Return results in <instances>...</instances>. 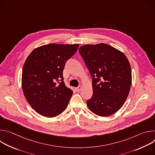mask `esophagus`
I'll list each match as a JSON object with an SVG mask.
<instances>
[{"instance_id":"1","label":"esophagus","mask_w":155,"mask_h":155,"mask_svg":"<svg viewBox=\"0 0 155 155\" xmlns=\"http://www.w3.org/2000/svg\"><path fill=\"white\" fill-rule=\"evenodd\" d=\"M81 88H82V86H81L80 85V86H78L77 87H76V88H75V90H76V91H77L79 92V91H81Z\"/></svg>"}]
</instances>
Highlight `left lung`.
<instances>
[{"label":"left lung","mask_w":155,"mask_h":155,"mask_svg":"<svg viewBox=\"0 0 155 155\" xmlns=\"http://www.w3.org/2000/svg\"><path fill=\"white\" fill-rule=\"evenodd\" d=\"M79 53L93 77V96L86 102L100 117L114 114L125 102L130 91L132 72L125 54L106 43L84 45Z\"/></svg>","instance_id":"obj_1"}]
</instances>
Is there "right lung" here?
<instances>
[{"instance_id": "1", "label": "right lung", "mask_w": 155, "mask_h": 155, "mask_svg": "<svg viewBox=\"0 0 155 155\" xmlns=\"http://www.w3.org/2000/svg\"><path fill=\"white\" fill-rule=\"evenodd\" d=\"M78 46L50 43L35 48L27 58L22 72V88L28 103L38 114L53 118L67 108L73 91L65 86L62 72Z\"/></svg>"}]
</instances>
